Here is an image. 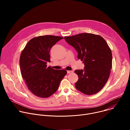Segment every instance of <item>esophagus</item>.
<instances>
[{
	"label": "esophagus",
	"instance_id": "esophagus-1",
	"mask_svg": "<svg viewBox=\"0 0 130 130\" xmlns=\"http://www.w3.org/2000/svg\"><path fill=\"white\" fill-rule=\"evenodd\" d=\"M73 72V71L72 70H67V73H72Z\"/></svg>",
	"mask_w": 130,
	"mask_h": 130
}]
</instances>
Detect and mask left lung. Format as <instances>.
I'll use <instances>...</instances> for the list:
<instances>
[{
  "mask_svg": "<svg viewBox=\"0 0 130 130\" xmlns=\"http://www.w3.org/2000/svg\"><path fill=\"white\" fill-rule=\"evenodd\" d=\"M64 39L77 50L78 59L85 65L84 69L75 71L79 77L76 88L85 95L97 94L107 81L112 68V54L106 42L100 35L87 33Z\"/></svg>",
  "mask_w": 130,
  "mask_h": 130,
  "instance_id": "obj_1",
  "label": "left lung"
}]
</instances>
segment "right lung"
<instances>
[{
	"mask_svg": "<svg viewBox=\"0 0 130 130\" xmlns=\"http://www.w3.org/2000/svg\"><path fill=\"white\" fill-rule=\"evenodd\" d=\"M63 37L44 35L30 40L22 51L20 65L23 78L30 91L36 96L48 98L56 91L67 74L65 69L55 70L50 62V49Z\"/></svg>",
	"mask_w": 130,
	"mask_h": 130,
	"instance_id": "obj_1",
	"label": "right lung"
}]
</instances>
